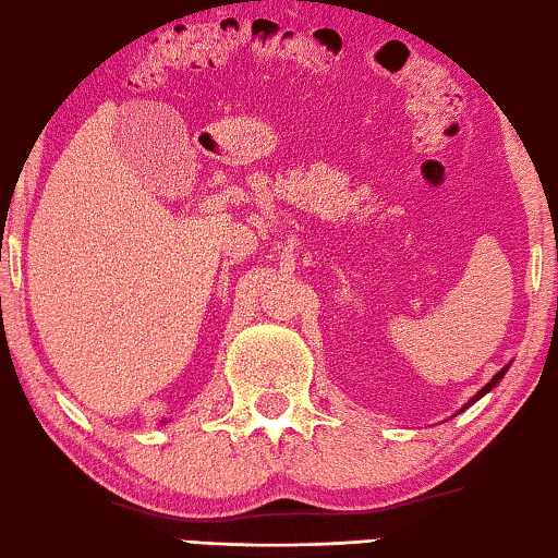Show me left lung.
<instances>
[{"mask_svg":"<svg viewBox=\"0 0 558 558\" xmlns=\"http://www.w3.org/2000/svg\"><path fill=\"white\" fill-rule=\"evenodd\" d=\"M506 371H508V368H502V371H498V373H495V376H493V380H490V384H487V386H483V388H480V391H477L475 396H472V401L468 403V407H472V403H475L477 399H483V396H485L487 391H490V388H495V384H498V380H500L502 376H506ZM468 407H464V409H468Z\"/></svg>","mask_w":558,"mask_h":558,"instance_id":"1","label":"left lung"}]
</instances>
